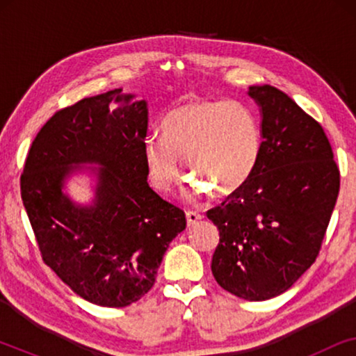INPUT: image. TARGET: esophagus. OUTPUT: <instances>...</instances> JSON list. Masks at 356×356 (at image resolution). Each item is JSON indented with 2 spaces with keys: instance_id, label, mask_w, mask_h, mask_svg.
<instances>
[{
  "instance_id": "34e87169",
  "label": "esophagus",
  "mask_w": 356,
  "mask_h": 356,
  "mask_svg": "<svg viewBox=\"0 0 356 356\" xmlns=\"http://www.w3.org/2000/svg\"><path fill=\"white\" fill-rule=\"evenodd\" d=\"M202 218H204V216H202V213H199V212H194V211H188V212H186L188 227L196 225V223H197L199 220H202Z\"/></svg>"
}]
</instances>
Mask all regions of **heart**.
Here are the masks:
<instances>
[{
    "mask_svg": "<svg viewBox=\"0 0 356 356\" xmlns=\"http://www.w3.org/2000/svg\"><path fill=\"white\" fill-rule=\"evenodd\" d=\"M261 126L254 111L238 100H194L170 110L162 136L144 139L143 155L155 189L168 193L181 178V162L191 181L188 197L209 189L235 194L250 181L259 162Z\"/></svg>",
    "mask_w": 356,
    "mask_h": 356,
    "instance_id": "obj_1",
    "label": "heart"
}]
</instances>
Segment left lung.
<instances>
[{
    "mask_svg": "<svg viewBox=\"0 0 356 356\" xmlns=\"http://www.w3.org/2000/svg\"><path fill=\"white\" fill-rule=\"evenodd\" d=\"M262 147L245 186L207 217L220 241L212 274L223 290L264 301L290 289L319 254L340 173L323 126L272 86H251Z\"/></svg>",
    "mask_w": 356,
    "mask_h": 356,
    "instance_id": "obj_1",
    "label": "left lung"
}]
</instances>
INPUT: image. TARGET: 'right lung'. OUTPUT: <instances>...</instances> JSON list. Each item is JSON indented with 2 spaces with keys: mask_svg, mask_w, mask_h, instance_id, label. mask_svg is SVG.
I'll use <instances>...</instances> for the list:
<instances>
[{
  "mask_svg": "<svg viewBox=\"0 0 356 356\" xmlns=\"http://www.w3.org/2000/svg\"><path fill=\"white\" fill-rule=\"evenodd\" d=\"M133 99L115 89L56 111L33 139L21 175L43 262L74 293L106 308L143 298L168 245L186 228L181 209L149 186L147 102ZM84 163L101 165L92 169L97 184L89 207L62 191Z\"/></svg>",
  "mask_w": 356,
  "mask_h": 356,
  "instance_id": "1",
  "label": "right lung"
}]
</instances>
